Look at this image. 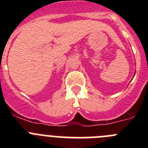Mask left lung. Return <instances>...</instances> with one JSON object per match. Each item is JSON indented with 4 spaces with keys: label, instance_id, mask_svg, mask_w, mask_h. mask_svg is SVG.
<instances>
[{
    "label": "left lung",
    "instance_id": "1",
    "mask_svg": "<svg viewBox=\"0 0 148 148\" xmlns=\"http://www.w3.org/2000/svg\"><path fill=\"white\" fill-rule=\"evenodd\" d=\"M135 74H136V73H135ZM135 74H134V75H135Z\"/></svg>",
    "mask_w": 148,
    "mask_h": 148
}]
</instances>
